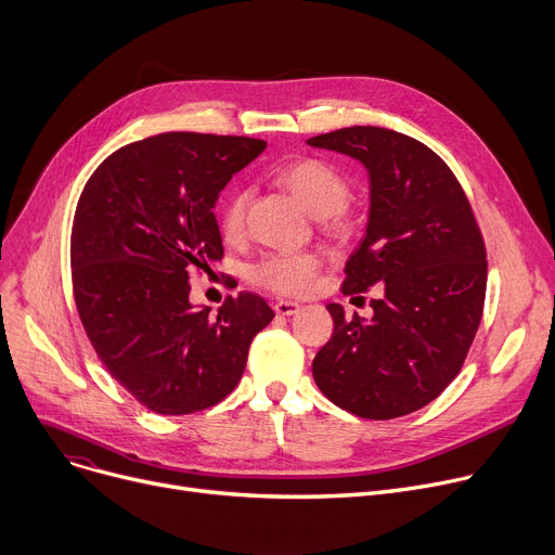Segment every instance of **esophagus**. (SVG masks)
<instances>
[{"mask_svg": "<svg viewBox=\"0 0 555 555\" xmlns=\"http://www.w3.org/2000/svg\"><path fill=\"white\" fill-rule=\"evenodd\" d=\"M299 310H301V306L294 304V301H276L274 304V312L281 314V317H292V314H297Z\"/></svg>", "mask_w": 555, "mask_h": 555, "instance_id": "34e87169", "label": "esophagus"}]
</instances>
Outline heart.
Instances as JSON below:
<instances>
[{"instance_id":"b5f03b06","label":"heart","mask_w":555,"mask_h":555,"mask_svg":"<svg viewBox=\"0 0 555 555\" xmlns=\"http://www.w3.org/2000/svg\"><path fill=\"white\" fill-rule=\"evenodd\" d=\"M279 182L289 190L299 203L314 216H321L330 232L346 236L354 230V214L348 205L350 178L323 158H299L283 165L276 171ZM249 192L238 188L220 207L218 228L228 241L241 238L245 230V214ZM319 256L308 249H281L258 258L249 268V279L258 287H266L285 297H299L310 292L319 279Z\"/></svg>"}]
</instances>
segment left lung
<instances>
[{"instance_id":"1","label":"left lung","mask_w":555,"mask_h":555,"mask_svg":"<svg viewBox=\"0 0 555 555\" xmlns=\"http://www.w3.org/2000/svg\"><path fill=\"white\" fill-rule=\"evenodd\" d=\"M371 173V220L346 263L344 294L367 292L373 319L339 304L312 375L339 409L395 420L424 409L462 371L487 297V247L451 167L411 135L346 127L308 140Z\"/></svg>"}]
</instances>
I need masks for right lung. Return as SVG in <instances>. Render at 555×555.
I'll use <instances>...</instances> for the list:
<instances>
[{"instance_id":"obj_1","label":"right lung","mask_w":555,"mask_h":555,"mask_svg":"<svg viewBox=\"0 0 555 555\" xmlns=\"http://www.w3.org/2000/svg\"><path fill=\"white\" fill-rule=\"evenodd\" d=\"M266 140L169 131L120 146L80 194L70 230L73 299L116 382L158 415H192L241 382L274 312L251 292L190 304V274L223 261L218 192Z\"/></svg>"}]
</instances>
